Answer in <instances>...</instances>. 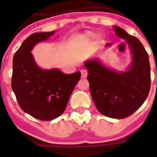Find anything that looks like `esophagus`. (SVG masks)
Masks as SVG:
<instances>
[{
	"mask_svg": "<svg viewBox=\"0 0 157 157\" xmlns=\"http://www.w3.org/2000/svg\"><path fill=\"white\" fill-rule=\"evenodd\" d=\"M81 73H82V77H83V78H86L87 76V71L86 70L83 69L81 71Z\"/></svg>",
	"mask_w": 157,
	"mask_h": 157,
	"instance_id": "esophagus-1",
	"label": "esophagus"
}]
</instances>
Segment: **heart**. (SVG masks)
Segmentation results:
<instances>
[{"label": "heart", "instance_id": "1", "mask_svg": "<svg viewBox=\"0 0 157 157\" xmlns=\"http://www.w3.org/2000/svg\"><path fill=\"white\" fill-rule=\"evenodd\" d=\"M92 35H93V33H92V32H89L86 33V36H87V37H92Z\"/></svg>", "mask_w": 157, "mask_h": 157}]
</instances>
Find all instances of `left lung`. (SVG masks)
I'll return each instance as SVG.
<instances>
[{
    "instance_id": "1",
    "label": "left lung",
    "mask_w": 157,
    "mask_h": 157,
    "mask_svg": "<svg viewBox=\"0 0 157 157\" xmlns=\"http://www.w3.org/2000/svg\"><path fill=\"white\" fill-rule=\"evenodd\" d=\"M114 32L128 42L131 48L133 61L129 70L116 72L97 59L86 62L85 66L91 96L98 110L109 118H124L133 114L147 98L151 88V66L148 54L136 37L117 26Z\"/></svg>"
}]
</instances>
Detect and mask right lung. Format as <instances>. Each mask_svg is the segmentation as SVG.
<instances>
[{"mask_svg":"<svg viewBox=\"0 0 157 157\" xmlns=\"http://www.w3.org/2000/svg\"><path fill=\"white\" fill-rule=\"evenodd\" d=\"M53 32L35 33L24 40L13 56L12 88L20 108L33 118L48 121L65 111L69 98L81 78V72L64 74L57 69L41 70L31 50Z\"/></svg>","mask_w":157,"mask_h":157,"instance_id":"1","label":"right lung"}]
</instances>
